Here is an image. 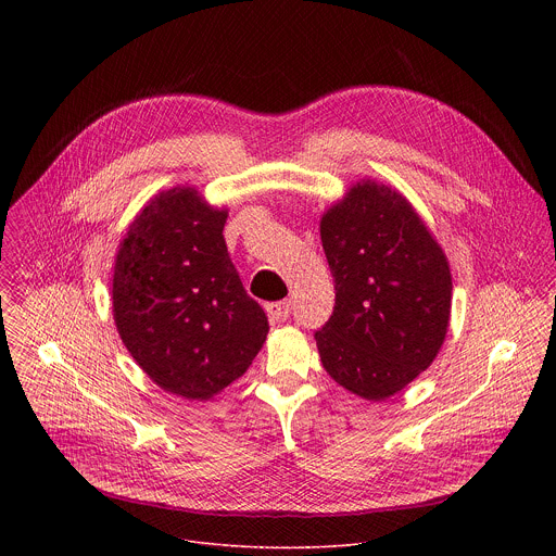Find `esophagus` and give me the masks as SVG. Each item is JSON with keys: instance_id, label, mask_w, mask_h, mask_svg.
<instances>
[{"instance_id": "obj_1", "label": "esophagus", "mask_w": 556, "mask_h": 556, "mask_svg": "<svg viewBox=\"0 0 556 556\" xmlns=\"http://www.w3.org/2000/svg\"><path fill=\"white\" fill-rule=\"evenodd\" d=\"M290 301H275V303H266V314H268V319L273 321V324H281V321H286L288 316H290Z\"/></svg>"}]
</instances>
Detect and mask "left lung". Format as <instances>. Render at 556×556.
Returning a JSON list of instances; mask_svg holds the SVG:
<instances>
[{
    "label": "left lung",
    "mask_w": 556,
    "mask_h": 556,
    "mask_svg": "<svg viewBox=\"0 0 556 556\" xmlns=\"http://www.w3.org/2000/svg\"><path fill=\"white\" fill-rule=\"evenodd\" d=\"M337 305L316 330L326 371L365 401H384L438 356L451 319L448 260L412 202L361 180L321 217Z\"/></svg>",
    "instance_id": "obj_1"
}]
</instances>
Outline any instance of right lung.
Segmentation results:
<instances>
[{
	"instance_id": "add662e5",
	"label": "right lung",
	"mask_w": 556,
	"mask_h": 556,
	"mask_svg": "<svg viewBox=\"0 0 556 556\" xmlns=\"http://www.w3.org/2000/svg\"><path fill=\"white\" fill-rule=\"evenodd\" d=\"M226 217L195 187H174L140 208L116 253L118 337L157 387L185 401H208L240 378L268 334L228 257Z\"/></svg>"
}]
</instances>
